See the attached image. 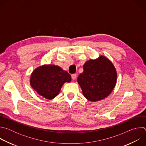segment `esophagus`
I'll list each match as a JSON object with an SVG mask.
<instances>
[{"instance_id": "esophagus-1", "label": "esophagus", "mask_w": 146, "mask_h": 146, "mask_svg": "<svg viewBox=\"0 0 146 146\" xmlns=\"http://www.w3.org/2000/svg\"><path fill=\"white\" fill-rule=\"evenodd\" d=\"M71 77H72V78L73 80H75L76 78V77H77V75H76V74H72L71 75Z\"/></svg>"}]
</instances>
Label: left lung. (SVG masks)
Instances as JSON below:
<instances>
[{
	"label": "left lung",
	"instance_id": "8db88e82",
	"mask_svg": "<svg viewBox=\"0 0 146 146\" xmlns=\"http://www.w3.org/2000/svg\"><path fill=\"white\" fill-rule=\"evenodd\" d=\"M84 71L77 77L83 95L91 102H97L108 97L117 82V71L112 62L101 55L90 59L83 65Z\"/></svg>",
	"mask_w": 146,
	"mask_h": 146
}]
</instances>
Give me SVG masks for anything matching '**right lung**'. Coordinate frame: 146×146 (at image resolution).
Returning <instances> with one entry per match:
<instances>
[{
	"mask_svg": "<svg viewBox=\"0 0 146 146\" xmlns=\"http://www.w3.org/2000/svg\"><path fill=\"white\" fill-rule=\"evenodd\" d=\"M70 75L60 67L43 65L36 68L31 74L30 84L40 95L49 100L55 98L64 83L70 82Z\"/></svg>",
	"mask_w": 146,
	"mask_h": 146,
	"instance_id": "right-lung-1",
	"label": "right lung"
}]
</instances>
